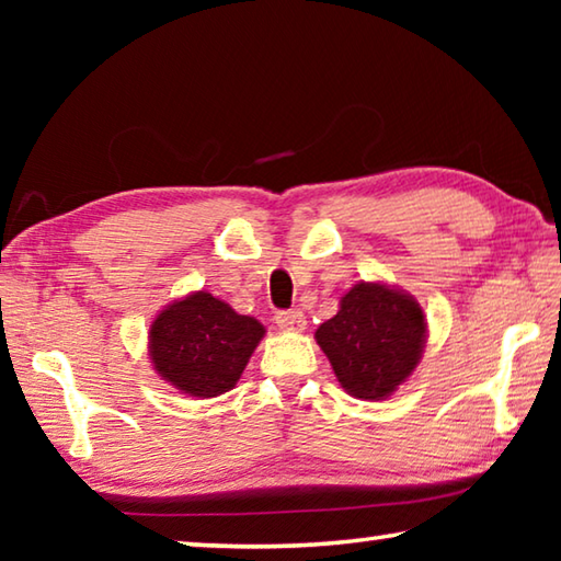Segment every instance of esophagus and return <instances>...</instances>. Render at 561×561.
Instances as JSON below:
<instances>
[{"label":"esophagus","instance_id":"34e87169","mask_svg":"<svg viewBox=\"0 0 561 561\" xmlns=\"http://www.w3.org/2000/svg\"><path fill=\"white\" fill-rule=\"evenodd\" d=\"M274 321H277V327L282 331H304V327H307V317H304L299 309L277 311V317H274Z\"/></svg>","mask_w":561,"mask_h":561}]
</instances>
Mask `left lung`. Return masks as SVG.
Wrapping results in <instances>:
<instances>
[{"label": "left lung", "instance_id": "8db88e82", "mask_svg": "<svg viewBox=\"0 0 561 561\" xmlns=\"http://www.w3.org/2000/svg\"><path fill=\"white\" fill-rule=\"evenodd\" d=\"M425 331V314L411 294L381 282H358L314 339L346 393L383 401L413 374Z\"/></svg>", "mask_w": 561, "mask_h": 561}]
</instances>
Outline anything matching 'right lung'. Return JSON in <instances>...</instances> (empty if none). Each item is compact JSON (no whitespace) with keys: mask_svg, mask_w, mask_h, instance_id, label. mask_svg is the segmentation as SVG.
Wrapping results in <instances>:
<instances>
[{"mask_svg":"<svg viewBox=\"0 0 561 561\" xmlns=\"http://www.w3.org/2000/svg\"><path fill=\"white\" fill-rule=\"evenodd\" d=\"M264 336L254 317L237 314L210 291H193L150 324L148 354L158 376L195 398L227 393Z\"/></svg>","mask_w":561,"mask_h":561,"instance_id":"1","label":"right lung"}]
</instances>
